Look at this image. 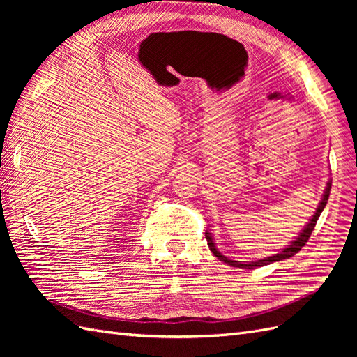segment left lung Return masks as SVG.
I'll list each match as a JSON object with an SVG mask.
<instances>
[{"label":"left lung","mask_w":357,"mask_h":357,"mask_svg":"<svg viewBox=\"0 0 357 357\" xmlns=\"http://www.w3.org/2000/svg\"><path fill=\"white\" fill-rule=\"evenodd\" d=\"M331 186H332V180H329V181H328L326 189H325V193H323L321 201H320V202H319V205H317V208H316L314 215H312V218L310 219V222L304 226V229H302V231L299 232V235L296 236V238H295L294 241H291L287 247H284L282 252H278V253H275V255H273V256H269V257L259 259V261H255V262L232 261V259L223 256V255L218 250V247H215L214 240H213V236H211V232H210V231H205V238H207V243H208L210 250L213 252V255H214L215 257L220 259L222 262L228 264V265H231V266H235V268H241V269H255V268H257V266L269 265V264H273V262H278V261H283V259H289V257H291V256H294L295 253H298L302 247L305 245V243L308 241V238L311 236V232H312V229H314V226H316V223H317V220H319V218H320L321 211L325 210V207H326V202H328L329 193H331Z\"/></svg>","instance_id":"obj_1"}]
</instances>
